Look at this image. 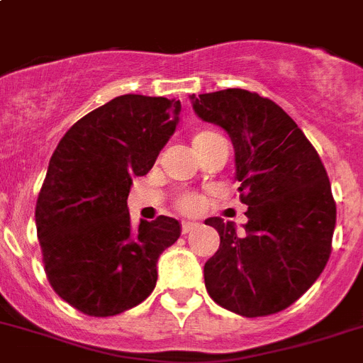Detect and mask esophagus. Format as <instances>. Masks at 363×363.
Here are the masks:
<instances>
[{
	"label": "esophagus",
	"instance_id": "esophagus-1",
	"mask_svg": "<svg viewBox=\"0 0 363 363\" xmlns=\"http://www.w3.org/2000/svg\"><path fill=\"white\" fill-rule=\"evenodd\" d=\"M194 228H199V223H194V220H184L182 223V233H191Z\"/></svg>",
	"mask_w": 363,
	"mask_h": 363
}]
</instances>
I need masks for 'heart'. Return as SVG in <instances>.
I'll return each mask as SVG.
<instances>
[{
    "instance_id": "1",
    "label": "heart",
    "mask_w": 363,
    "mask_h": 363,
    "mask_svg": "<svg viewBox=\"0 0 363 363\" xmlns=\"http://www.w3.org/2000/svg\"><path fill=\"white\" fill-rule=\"evenodd\" d=\"M218 140L223 139H220L217 133H213V131H199V133L193 137V148L194 152H196V150L209 148V146H213ZM176 208H178L179 211H184V213H193V211H196V209L200 208V200L196 199L194 194H182L178 199V202H176Z\"/></svg>"
}]
</instances>
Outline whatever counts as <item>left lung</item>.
<instances>
[{
  "label": "left lung",
  "instance_id": "obj_1",
  "mask_svg": "<svg viewBox=\"0 0 363 363\" xmlns=\"http://www.w3.org/2000/svg\"><path fill=\"white\" fill-rule=\"evenodd\" d=\"M194 113L228 131L247 224L211 217L220 235L203 265L209 296L242 317L289 308L315 282L332 250L336 202L306 135L269 98L242 89L191 96Z\"/></svg>",
  "mask_w": 363,
  "mask_h": 363
}]
</instances>
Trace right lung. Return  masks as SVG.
I'll return each mask as SVG.
<instances>
[{"mask_svg":"<svg viewBox=\"0 0 363 363\" xmlns=\"http://www.w3.org/2000/svg\"><path fill=\"white\" fill-rule=\"evenodd\" d=\"M182 104L124 94L91 111L65 133L35 208L46 277L70 306L91 317L118 315L145 301L157 259L179 238L176 218L133 228L128 194L148 174L178 124Z\"/></svg>","mask_w":363,"mask_h":363,"instance_id":"add662e5","label":"right lung"}]
</instances>
